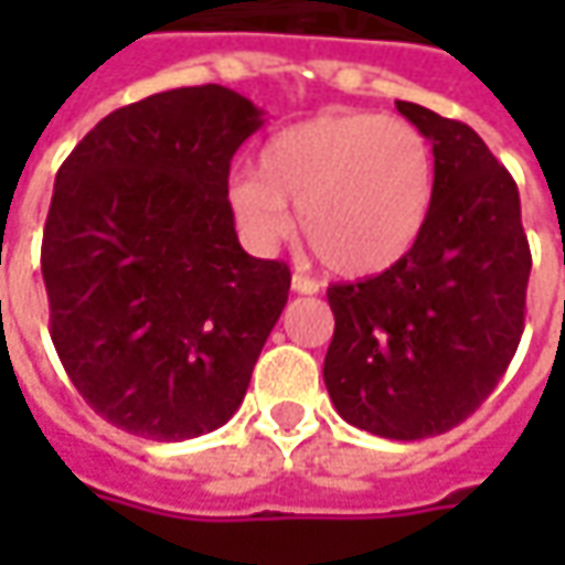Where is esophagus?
I'll return each mask as SVG.
<instances>
[{"mask_svg": "<svg viewBox=\"0 0 565 565\" xmlns=\"http://www.w3.org/2000/svg\"><path fill=\"white\" fill-rule=\"evenodd\" d=\"M292 289L298 295H315L320 286H317V279L305 276V273H292Z\"/></svg>", "mask_w": 565, "mask_h": 565, "instance_id": "obj_1", "label": "esophagus"}]
</instances>
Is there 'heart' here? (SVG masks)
Here are the masks:
<instances>
[{
    "label": "heart",
    "mask_w": 565,
    "mask_h": 565,
    "mask_svg": "<svg viewBox=\"0 0 565 565\" xmlns=\"http://www.w3.org/2000/svg\"><path fill=\"white\" fill-rule=\"evenodd\" d=\"M434 198L430 143L405 119L330 113L273 135L260 169L228 185L235 223L254 248L273 250L301 213L308 248L342 276L393 267L418 242Z\"/></svg>",
    "instance_id": "heart-1"
}]
</instances>
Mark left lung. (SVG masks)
<instances>
[{"label": "left lung", "instance_id": "left-lung-1", "mask_svg": "<svg viewBox=\"0 0 565 565\" xmlns=\"http://www.w3.org/2000/svg\"><path fill=\"white\" fill-rule=\"evenodd\" d=\"M434 147L418 242L390 270L333 282L323 383L349 424L424 440L462 424L507 374L532 273L519 188L466 121L396 99Z\"/></svg>", "mask_w": 565, "mask_h": 565}]
</instances>
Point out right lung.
<instances>
[{
	"label": "right lung",
	"instance_id": "add662e5",
	"mask_svg": "<svg viewBox=\"0 0 565 565\" xmlns=\"http://www.w3.org/2000/svg\"><path fill=\"white\" fill-rule=\"evenodd\" d=\"M264 125L204 84L121 106L58 166L40 267L50 337L99 418L191 440L235 415L292 273L238 245L228 163Z\"/></svg>",
	"mask_w": 565,
	"mask_h": 565
}]
</instances>
